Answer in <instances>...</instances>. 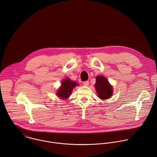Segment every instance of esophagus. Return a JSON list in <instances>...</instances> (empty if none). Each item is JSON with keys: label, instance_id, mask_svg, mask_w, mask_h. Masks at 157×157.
Segmentation results:
<instances>
[{"label": "esophagus", "instance_id": "esophagus-1", "mask_svg": "<svg viewBox=\"0 0 157 157\" xmlns=\"http://www.w3.org/2000/svg\"><path fill=\"white\" fill-rule=\"evenodd\" d=\"M83 85L85 86H87L89 85V81H84L83 82Z\"/></svg>", "mask_w": 157, "mask_h": 157}]
</instances>
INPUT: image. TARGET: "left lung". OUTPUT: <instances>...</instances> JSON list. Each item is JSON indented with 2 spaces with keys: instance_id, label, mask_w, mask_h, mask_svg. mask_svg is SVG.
I'll use <instances>...</instances> for the list:
<instances>
[{
  "instance_id": "1",
  "label": "left lung",
  "mask_w": 157,
  "mask_h": 157,
  "mask_svg": "<svg viewBox=\"0 0 157 157\" xmlns=\"http://www.w3.org/2000/svg\"><path fill=\"white\" fill-rule=\"evenodd\" d=\"M95 87L98 97L102 100L108 99L113 95L112 86L110 84L107 79L103 76L96 77Z\"/></svg>"
}]
</instances>
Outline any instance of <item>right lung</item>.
I'll list each match as a JSON object with an SVG mask.
<instances>
[{
    "instance_id": "1",
    "label": "right lung",
    "mask_w": 157,
    "mask_h": 157,
    "mask_svg": "<svg viewBox=\"0 0 157 157\" xmlns=\"http://www.w3.org/2000/svg\"><path fill=\"white\" fill-rule=\"evenodd\" d=\"M76 86H78V84L71 81L70 78L63 79L62 82L61 87L57 92V96L62 99L68 98L70 96L73 88Z\"/></svg>"
}]
</instances>
